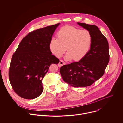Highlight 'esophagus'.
Here are the masks:
<instances>
[{"label": "esophagus", "mask_w": 123, "mask_h": 123, "mask_svg": "<svg viewBox=\"0 0 123 123\" xmlns=\"http://www.w3.org/2000/svg\"><path fill=\"white\" fill-rule=\"evenodd\" d=\"M64 64H65V62L63 60H60V61L59 62V63L58 64V66L59 67H61L62 66V65H63Z\"/></svg>", "instance_id": "1"}]
</instances>
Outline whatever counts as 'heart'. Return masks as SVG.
<instances>
[{
  "label": "heart",
  "mask_w": 123,
  "mask_h": 123,
  "mask_svg": "<svg viewBox=\"0 0 123 123\" xmlns=\"http://www.w3.org/2000/svg\"><path fill=\"white\" fill-rule=\"evenodd\" d=\"M58 39L53 38L50 42L51 51L60 58L66 50V60L79 61L89 52L92 37L87 30H81L75 27L66 26L61 28L57 33Z\"/></svg>",
  "instance_id": "1"
}]
</instances>
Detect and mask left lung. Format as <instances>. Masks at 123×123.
Returning <instances> with one entry per match:
<instances>
[{
  "mask_svg": "<svg viewBox=\"0 0 123 123\" xmlns=\"http://www.w3.org/2000/svg\"><path fill=\"white\" fill-rule=\"evenodd\" d=\"M78 24L92 35L90 50L80 61L62 66L60 72L63 80L71 86L84 87L91 85L104 75L109 62V49L108 41L98 28L83 23Z\"/></svg>",
  "mask_w": 123,
  "mask_h": 123,
  "instance_id": "left-lung-1",
  "label": "left lung"
}]
</instances>
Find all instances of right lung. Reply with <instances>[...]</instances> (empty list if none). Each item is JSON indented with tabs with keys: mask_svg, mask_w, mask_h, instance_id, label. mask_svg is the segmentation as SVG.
Segmentation results:
<instances>
[{
	"mask_svg": "<svg viewBox=\"0 0 123 123\" xmlns=\"http://www.w3.org/2000/svg\"><path fill=\"white\" fill-rule=\"evenodd\" d=\"M60 23L28 34L13 53L9 71L10 83L15 93L26 99L38 97L43 91L42 80L49 66L59 60L52 55L50 42Z\"/></svg>",
	"mask_w": 123,
	"mask_h": 123,
	"instance_id": "add662e5",
	"label": "right lung"
}]
</instances>
